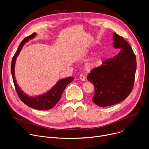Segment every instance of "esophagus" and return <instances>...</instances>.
<instances>
[{"instance_id": "esophagus-1", "label": "esophagus", "mask_w": 149, "mask_h": 149, "mask_svg": "<svg viewBox=\"0 0 149 149\" xmlns=\"http://www.w3.org/2000/svg\"><path fill=\"white\" fill-rule=\"evenodd\" d=\"M79 79L81 80V81H86V77H85V76L83 75V74H81L80 75H79Z\"/></svg>"}]
</instances>
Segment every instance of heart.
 <instances>
[{
  "instance_id": "obj_1",
  "label": "heart",
  "mask_w": 149,
  "mask_h": 149,
  "mask_svg": "<svg viewBox=\"0 0 149 149\" xmlns=\"http://www.w3.org/2000/svg\"><path fill=\"white\" fill-rule=\"evenodd\" d=\"M103 57H104L103 54H100V55L96 56L91 61V62L90 63V65L92 67H96L98 66L100 64V63H101Z\"/></svg>"
}]
</instances>
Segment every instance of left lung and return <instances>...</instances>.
<instances>
[{
  "label": "left lung",
  "mask_w": 149,
  "mask_h": 149,
  "mask_svg": "<svg viewBox=\"0 0 149 149\" xmlns=\"http://www.w3.org/2000/svg\"><path fill=\"white\" fill-rule=\"evenodd\" d=\"M113 39V47L120 52L93 70L87 77L94 86L92 100L100 107H107L124 100L130 94L134 82L136 58L132 48L115 32Z\"/></svg>",
  "instance_id": "8db88e82"
}]
</instances>
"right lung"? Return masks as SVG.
Listing matches in <instances>:
<instances>
[{"label": "right lung", "instance_id": "1", "mask_svg": "<svg viewBox=\"0 0 149 149\" xmlns=\"http://www.w3.org/2000/svg\"><path fill=\"white\" fill-rule=\"evenodd\" d=\"M36 35L37 34L35 32L32 35L25 38L20 42L18 49L16 52L15 54L12 61L11 72L15 87L19 98L26 105H27L28 107L39 110H47L51 109L56 105V104L60 100L62 93L64 91L67 85L71 83L74 80V78L70 77L59 79L55 84V86L46 93L35 97L29 96L20 89L16 83L15 77V67L16 58L24 45L29 40L34 38Z\"/></svg>", "mask_w": 149, "mask_h": 149}]
</instances>
